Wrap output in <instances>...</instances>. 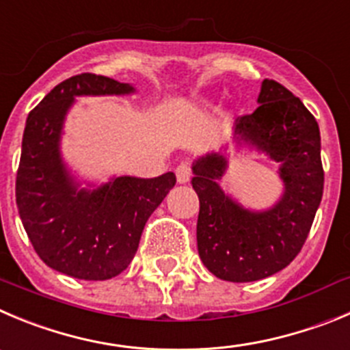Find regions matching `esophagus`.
Listing matches in <instances>:
<instances>
[{"instance_id": "34e87169", "label": "esophagus", "mask_w": 350, "mask_h": 350, "mask_svg": "<svg viewBox=\"0 0 350 350\" xmlns=\"http://www.w3.org/2000/svg\"><path fill=\"white\" fill-rule=\"evenodd\" d=\"M191 178V167L188 162H181V164L176 167V179H178L179 185H185V183L190 181Z\"/></svg>"}]
</instances>
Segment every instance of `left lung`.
<instances>
[{
  "mask_svg": "<svg viewBox=\"0 0 350 350\" xmlns=\"http://www.w3.org/2000/svg\"><path fill=\"white\" fill-rule=\"evenodd\" d=\"M252 113L234 120L238 146L264 153L280 165V200L252 211L219 186L228 155L212 152L193 162L191 185L200 200L198 256L219 280L257 282L288 266L302 249L323 197L321 136L314 116L285 86L264 79Z\"/></svg>",
  "mask_w": 350,
  "mask_h": 350,
  "instance_id": "1",
  "label": "left lung"
}]
</instances>
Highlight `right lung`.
<instances>
[{
    "label": "right lung",
    "instance_id": "obj_1",
    "mask_svg": "<svg viewBox=\"0 0 350 350\" xmlns=\"http://www.w3.org/2000/svg\"><path fill=\"white\" fill-rule=\"evenodd\" d=\"M135 91L110 77L79 74L55 86L25 122L15 185L18 214L42 262L72 278L101 282L122 273L148 217L176 185L174 172H165L83 188L62 159L65 117L77 96Z\"/></svg>",
    "mask_w": 350,
    "mask_h": 350
}]
</instances>
